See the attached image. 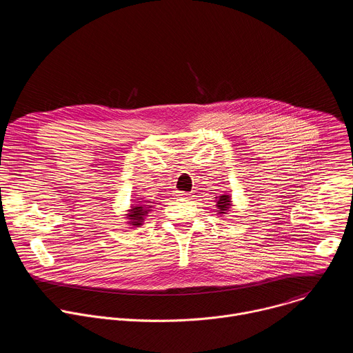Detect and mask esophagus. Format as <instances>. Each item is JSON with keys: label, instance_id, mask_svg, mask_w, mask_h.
Returning <instances> with one entry per match:
<instances>
[{"label": "esophagus", "instance_id": "esophagus-1", "mask_svg": "<svg viewBox=\"0 0 353 353\" xmlns=\"http://www.w3.org/2000/svg\"><path fill=\"white\" fill-rule=\"evenodd\" d=\"M179 196L183 198V199H190V198H192V194H190V192H179Z\"/></svg>", "mask_w": 353, "mask_h": 353}]
</instances>
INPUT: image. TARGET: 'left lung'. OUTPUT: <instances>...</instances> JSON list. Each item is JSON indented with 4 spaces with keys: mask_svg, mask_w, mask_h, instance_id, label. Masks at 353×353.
<instances>
[{
    "mask_svg": "<svg viewBox=\"0 0 353 353\" xmlns=\"http://www.w3.org/2000/svg\"><path fill=\"white\" fill-rule=\"evenodd\" d=\"M230 206H231V196H230V195H225V194L220 195L219 199H217V202H216V208L219 209L217 212L221 213V214H224V213L230 209Z\"/></svg>",
    "mask_w": 353,
    "mask_h": 353,
    "instance_id": "8db88e82",
    "label": "left lung"
}]
</instances>
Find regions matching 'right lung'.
<instances>
[{
    "label": "right lung",
    "mask_w": 353,
    "mask_h": 353,
    "mask_svg": "<svg viewBox=\"0 0 353 353\" xmlns=\"http://www.w3.org/2000/svg\"><path fill=\"white\" fill-rule=\"evenodd\" d=\"M150 205H134L132 206V209L129 210L128 213V217L130 219L129 223L132 225H141L143 224V220H144V216H147V213L150 212Z\"/></svg>",
    "instance_id": "right-lung-1"
}]
</instances>
